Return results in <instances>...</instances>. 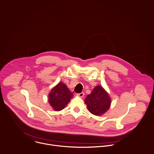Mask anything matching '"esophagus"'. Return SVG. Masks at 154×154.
<instances>
[{
  "instance_id": "obj_1",
  "label": "esophagus",
  "mask_w": 154,
  "mask_h": 154,
  "mask_svg": "<svg viewBox=\"0 0 154 154\" xmlns=\"http://www.w3.org/2000/svg\"><path fill=\"white\" fill-rule=\"evenodd\" d=\"M84 95H85V93L84 92H81V93L77 94V96H79V97H80L81 98H83L84 97Z\"/></svg>"
}]
</instances>
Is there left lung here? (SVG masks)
Returning a JSON list of instances; mask_svg holds the SVG:
<instances>
[{
    "instance_id": "obj_1",
    "label": "left lung",
    "mask_w": 154,
    "mask_h": 154,
    "mask_svg": "<svg viewBox=\"0 0 154 154\" xmlns=\"http://www.w3.org/2000/svg\"><path fill=\"white\" fill-rule=\"evenodd\" d=\"M85 103L91 114L100 116L109 109L111 99L107 91L101 86L98 85L94 88L91 94L87 95Z\"/></svg>"
}]
</instances>
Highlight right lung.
Here are the masks:
<instances>
[{
	"label": "right lung",
	"mask_w": 154,
	"mask_h": 154,
	"mask_svg": "<svg viewBox=\"0 0 154 154\" xmlns=\"http://www.w3.org/2000/svg\"><path fill=\"white\" fill-rule=\"evenodd\" d=\"M73 97V94L63 82H60L48 94V102L56 111L63 109Z\"/></svg>",
	"instance_id": "add662e5"
}]
</instances>
